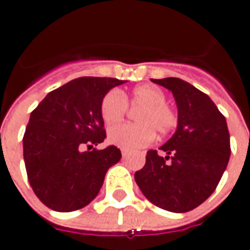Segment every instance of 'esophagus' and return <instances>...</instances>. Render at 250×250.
I'll return each instance as SVG.
<instances>
[{"instance_id":"1","label":"esophagus","mask_w":250,"mask_h":250,"mask_svg":"<svg viewBox=\"0 0 250 250\" xmlns=\"http://www.w3.org/2000/svg\"><path fill=\"white\" fill-rule=\"evenodd\" d=\"M128 154H130V151H128L127 148H122V155H123V157H127Z\"/></svg>"}]
</instances>
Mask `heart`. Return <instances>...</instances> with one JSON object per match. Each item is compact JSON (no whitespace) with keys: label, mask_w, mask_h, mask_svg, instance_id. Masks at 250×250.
Returning <instances> with one entry per match:
<instances>
[{"label":"heart","mask_w":250,"mask_h":250,"mask_svg":"<svg viewBox=\"0 0 250 250\" xmlns=\"http://www.w3.org/2000/svg\"><path fill=\"white\" fill-rule=\"evenodd\" d=\"M128 104L138 108L135 120L138 123L120 125L109 128L108 141L123 148H141L150 145L155 136L166 135L177 125L178 116L166 104V95L161 88L151 84H141L123 93L111 89L100 103V115L104 123L112 125L119 123L128 111Z\"/></svg>","instance_id":"1"}]
</instances>
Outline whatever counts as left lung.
I'll return each instance as SVG.
<instances>
[{
	"instance_id": "obj_1",
	"label": "left lung",
	"mask_w": 250,
	"mask_h": 250,
	"mask_svg": "<svg viewBox=\"0 0 250 250\" xmlns=\"http://www.w3.org/2000/svg\"><path fill=\"white\" fill-rule=\"evenodd\" d=\"M170 89L178 107L177 131L159 150H148L135 181L150 202L185 213L214 191L230 157L226 119L206 93L178 77L151 79Z\"/></svg>"
}]
</instances>
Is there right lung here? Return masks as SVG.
Wrapping results in <instances>:
<instances>
[{
    "mask_svg": "<svg viewBox=\"0 0 250 250\" xmlns=\"http://www.w3.org/2000/svg\"><path fill=\"white\" fill-rule=\"evenodd\" d=\"M125 83L112 77H79L42 99L26 125L22 145L28 181L42 204L56 211L87 206L119 162L116 146L96 150L105 139L100 103L111 88Z\"/></svg>",
    "mask_w": 250,
    "mask_h": 250,
    "instance_id": "add662e5",
    "label": "right lung"
}]
</instances>
